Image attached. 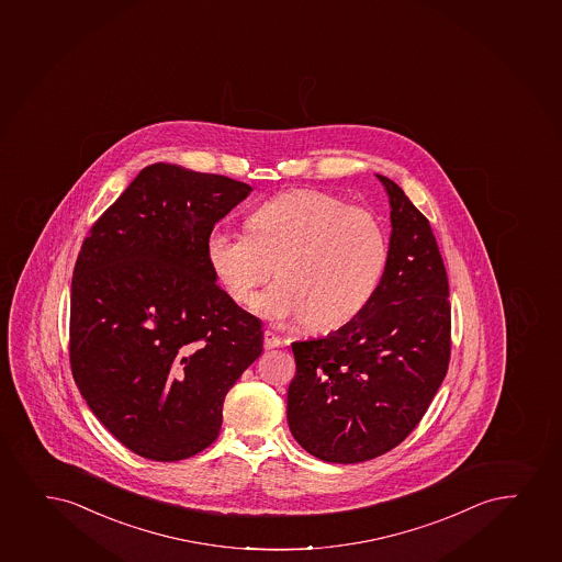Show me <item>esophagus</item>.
Masks as SVG:
<instances>
[{
    "mask_svg": "<svg viewBox=\"0 0 562 562\" xmlns=\"http://www.w3.org/2000/svg\"><path fill=\"white\" fill-rule=\"evenodd\" d=\"M284 340L283 338H279L278 335H273L271 330H266L263 333V348L266 349H273V348H281L283 346Z\"/></svg>",
    "mask_w": 562,
    "mask_h": 562,
    "instance_id": "1",
    "label": "esophagus"
}]
</instances>
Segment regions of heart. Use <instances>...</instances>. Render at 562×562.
I'll return each mask as SVG.
<instances>
[{
	"label": "heart",
	"mask_w": 562,
	"mask_h": 562,
	"mask_svg": "<svg viewBox=\"0 0 562 562\" xmlns=\"http://www.w3.org/2000/svg\"><path fill=\"white\" fill-rule=\"evenodd\" d=\"M249 234L216 226L205 239L214 279L247 306L273 321H304L335 330L361 315L376 294L387 263V237L374 213L319 190L281 193L256 206Z\"/></svg>",
	"instance_id": "1"
}]
</instances>
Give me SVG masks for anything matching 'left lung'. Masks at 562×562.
Returning <instances> with one entry per match:
<instances>
[{
    "instance_id": "8db88e82",
    "label": "left lung",
    "mask_w": 562,
    "mask_h": 562,
    "mask_svg": "<svg viewBox=\"0 0 562 562\" xmlns=\"http://www.w3.org/2000/svg\"><path fill=\"white\" fill-rule=\"evenodd\" d=\"M391 239L384 278L348 325L294 341L286 419L323 462L359 463L413 434L450 362L448 278L424 214L390 178Z\"/></svg>"
}]
</instances>
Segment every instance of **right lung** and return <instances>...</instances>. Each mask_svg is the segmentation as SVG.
<instances>
[{
    "label": "right lung",
    "instance_id": "right-lung-1",
    "mask_svg": "<svg viewBox=\"0 0 562 562\" xmlns=\"http://www.w3.org/2000/svg\"><path fill=\"white\" fill-rule=\"evenodd\" d=\"M252 188L154 164L81 245L70 367L89 408L131 452L177 462L213 445L222 406L262 353L260 319L216 284L205 239Z\"/></svg>",
    "mask_w": 562,
    "mask_h": 562
}]
</instances>
